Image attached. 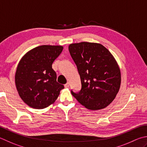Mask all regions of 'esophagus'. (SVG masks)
Wrapping results in <instances>:
<instances>
[{"label": "esophagus", "instance_id": "1", "mask_svg": "<svg viewBox=\"0 0 147 147\" xmlns=\"http://www.w3.org/2000/svg\"><path fill=\"white\" fill-rule=\"evenodd\" d=\"M64 87H65V88H69V83H66V84L64 85Z\"/></svg>", "mask_w": 147, "mask_h": 147}]
</instances>
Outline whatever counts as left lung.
<instances>
[{"label": "left lung", "instance_id": "left-lung-1", "mask_svg": "<svg viewBox=\"0 0 147 147\" xmlns=\"http://www.w3.org/2000/svg\"><path fill=\"white\" fill-rule=\"evenodd\" d=\"M82 83L79 93L71 94L90 110L104 109L115 98L121 84V73L115 59L100 43L81 42L69 46Z\"/></svg>", "mask_w": 147, "mask_h": 147}]
</instances>
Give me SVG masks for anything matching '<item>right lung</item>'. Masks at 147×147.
Returning a JSON list of instances; mask_svg holds the SVG:
<instances>
[{
    "label": "right lung",
    "mask_w": 147,
    "mask_h": 147,
    "mask_svg": "<svg viewBox=\"0 0 147 147\" xmlns=\"http://www.w3.org/2000/svg\"><path fill=\"white\" fill-rule=\"evenodd\" d=\"M64 47L41 45L26 53L16 67L15 85L25 104L35 109H44L53 104L64 88L57 82L52 64Z\"/></svg>",
    "instance_id": "add662e5"
}]
</instances>
